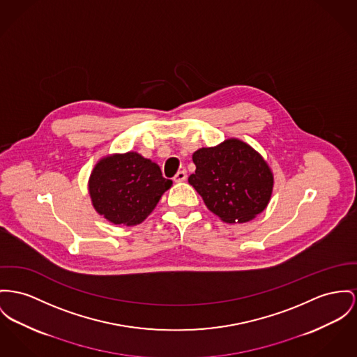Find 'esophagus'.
Here are the masks:
<instances>
[{"label": "esophagus", "instance_id": "obj_1", "mask_svg": "<svg viewBox=\"0 0 357 357\" xmlns=\"http://www.w3.org/2000/svg\"><path fill=\"white\" fill-rule=\"evenodd\" d=\"M173 180H174L176 183H183V181H185V180H187V172H185V170L177 172V174L174 176Z\"/></svg>", "mask_w": 357, "mask_h": 357}]
</instances>
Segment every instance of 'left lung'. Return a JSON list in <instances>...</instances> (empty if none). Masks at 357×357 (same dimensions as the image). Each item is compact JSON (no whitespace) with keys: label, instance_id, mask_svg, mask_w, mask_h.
<instances>
[{"label":"left lung","instance_id":"1","mask_svg":"<svg viewBox=\"0 0 357 357\" xmlns=\"http://www.w3.org/2000/svg\"><path fill=\"white\" fill-rule=\"evenodd\" d=\"M192 160L196 170L188 183L223 222H249L266 208L273 174L248 143L230 138L215 147L199 149Z\"/></svg>","mask_w":357,"mask_h":357}]
</instances>
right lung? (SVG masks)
<instances>
[{
  "mask_svg": "<svg viewBox=\"0 0 357 357\" xmlns=\"http://www.w3.org/2000/svg\"><path fill=\"white\" fill-rule=\"evenodd\" d=\"M170 187L160 167L135 151L101 158L89 177L96 211L114 225L142 223Z\"/></svg>",
  "mask_w": 357,
  "mask_h": 357,
  "instance_id": "obj_1",
  "label": "right lung"
}]
</instances>
